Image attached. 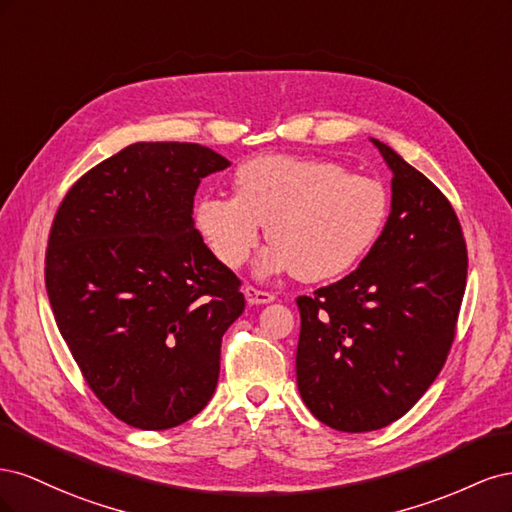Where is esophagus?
<instances>
[{"instance_id": "esophagus-1", "label": "esophagus", "mask_w": 512, "mask_h": 512, "mask_svg": "<svg viewBox=\"0 0 512 512\" xmlns=\"http://www.w3.org/2000/svg\"><path fill=\"white\" fill-rule=\"evenodd\" d=\"M243 294H245V301L250 303V305H265V303H271V301L275 299L271 292L258 290V288H254V286H245Z\"/></svg>"}]
</instances>
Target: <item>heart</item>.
<instances>
[{
  "mask_svg": "<svg viewBox=\"0 0 512 512\" xmlns=\"http://www.w3.org/2000/svg\"><path fill=\"white\" fill-rule=\"evenodd\" d=\"M232 183L235 196L207 194L194 205L198 235L228 269L245 265L267 226L273 243L256 262L258 275L333 280L359 265L389 220L380 181L327 160L260 156L243 162Z\"/></svg>",
  "mask_w": 512,
  "mask_h": 512,
  "instance_id": "b5f03b06",
  "label": "heart"
}]
</instances>
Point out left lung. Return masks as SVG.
<instances>
[{
    "mask_svg": "<svg viewBox=\"0 0 512 512\" xmlns=\"http://www.w3.org/2000/svg\"><path fill=\"white\" fill-rule=\"evenodd\" d=\"M369 141L393 173L389 220L350 275L297 299L301 399L318 421L348 433L397 421L436 380L468 275L446 196L389 145Z\"/></svg>",
    "mask_w": 512,
    "mask_h": 512,
    "instance_id": "1",
    "label": "left lung"
}]
</instances>
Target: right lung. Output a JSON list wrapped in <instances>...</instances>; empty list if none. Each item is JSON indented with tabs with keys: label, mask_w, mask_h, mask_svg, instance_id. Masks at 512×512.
I'll return each instance as SVG.
<instances>
[{
	"label": "right lung",
	"mask_w": 512,
	"mask_h": 512,
	"mask_svg": "<svg viewBox=\"0 0 512 512\" xmlns=\"http://www.w3.org/2000/svg\"><path fill=\"white\" fill-rule=\"evenodd\" d=\"M230 162L196 143H134L59 205L46 290L89 389L119 421L162 431L198 414L220 376L241 282L194 228V196Z\"/></svg>",
	"instance_id": "right-lung-1"
}]
</instances>
